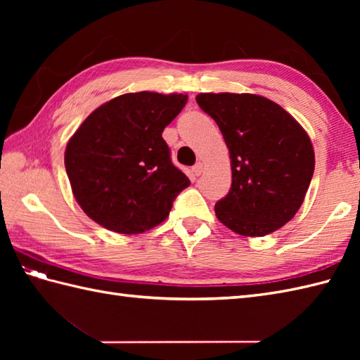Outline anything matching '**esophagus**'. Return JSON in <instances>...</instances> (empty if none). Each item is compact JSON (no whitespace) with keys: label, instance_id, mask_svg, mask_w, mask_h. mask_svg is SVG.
<instances>
[{"label":"esophagus","instance_id":"obj_1","mask_svg":"<svg viewBox=\"0 0 360 360\" xmlns=\"http://www.w3.org/2000/svg\"><path fill=\"white\" fill-rule=\"evenodd\" d=\"M202 170H204V165L201 162H198L195 167H192V172L195 176H200L202 173Z\"/></svg>","mask_w":360,"mask_h":360}]
</instances>
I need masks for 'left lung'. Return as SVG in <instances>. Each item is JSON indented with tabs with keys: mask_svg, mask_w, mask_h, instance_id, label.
Instances as JSON below:
<instances>
[{
	"mask_svg": "<svg viewBox=\"0 0 360 360\" xmlns=\"http://www.w3.org/2000/svg\"><path fill=\"white\" fill-rule=\"evenodd\" d=\"M200 108L217 122L231 153L232 187L217 218L243 236L285 226L303 204L314 173L308 133L280 105L257 94L201 93Z\"/></svg>",
	"mask_w": 360,
	"mask_h": 360,
	"instance_id": "8db88e82",
	"label": "left lung"
}]
</instances>
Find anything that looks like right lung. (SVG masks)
<instances>
[{
	"instance_id": "1",
	"label": "right lung",
	"mask_w": 360,
	"mask_h": 360,
	"mask_svg": "<svg viewBox=\"0 0 360 360\" xmlns=\"http://www.w3.org/2000/svg\"><path fill=\"white\" fill-rule=\"evenodd\" d=\"M187 94L142 91L114 97L83 120L65 151L75 201L97 224L117 233H142L167 219L190 186L170 159L164 128Z\"/></svg>"
}]
</instances>
